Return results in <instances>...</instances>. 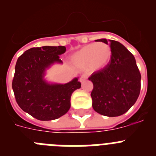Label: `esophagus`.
Wrapping results in <instances>:
<instances>
[{"label": "esophagus", "mask_w": 156, "mask_h": 156, "mask_svg": "<svg viewBox=\"0 0 156 156\" xmlns=\"http://www.w3.org/2000/svg\"><path fill=\"white\" fill-rule=\"evenodd\" d=\"M87 79V75H86V74H83V75L80 76V82H83V81L86 80Z\"/></svg>", "instance_id": "obj_1"}]
</instances>
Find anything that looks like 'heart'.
Segmentation results:
<instances>
[{
  "label": "heart",
  "instance_id": "1",
  "mask_svg": "<svg viewBox=\"0 0 156 156\" xmlns=\"http://www.w3.org/2000/svg\"><path fill=\"white\" fill-rule=\"evenodd\" d=\"M112 57V51L107 44L99 42L83 47L73 56V62L80 68L99 70L105 67Z\"/></svg>",
  "mask_w": 156,
  "mask_h": 156
}]
</instances>
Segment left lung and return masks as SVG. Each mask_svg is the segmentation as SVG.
Instances as JSON below:
<instances>
[{
	"mask_svg": "<svg viewBox=\"0 0 156 156\" xmlns=\"http://www.w3.org/2000/svg\"><path fill=\"white\" fill-rule=\"evenodd\" d=\"M108 44L106 39L98 40ZM112 57L105 67L95 71L89 80L94 87L90 96L95 112L105 116L124 114L136 102L140 90V76L136 61L118 41L109 40Z\"/></svg>",
	"mask_w": 156,
	"mask_h": 156,
	"instance_id": "left-lung-1",
	"label": "left lung"
}]
</instances>
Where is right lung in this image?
<instances>
[{
    "label": "right lung",
    "instance_id": "obj_1",
    "mask_svg": "<svg viewBox=\"0 0 156 156\" xmlns=\"http://www.w3.org/2000/svg\"><path fill=\"white\" fill-rule=\"evenodd\" d=\"M64 46H44L26 51L19 57L12 80L16 102L24 112L42 121L56 119L69 111L70 99L81 83L77 78L66 84H48L43 79L45 69L61 62Z\"/></svg>",
    "mask_w": 156,
    "mask_h": 156
}]
</instances>
